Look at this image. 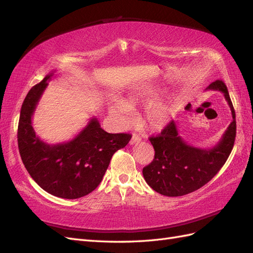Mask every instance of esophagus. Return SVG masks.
I'll return each instance as SVG.
<instances>
[{"label":"esophagus","mask_w":253,"mask_h":253,"mask_svg":"<svg viewBox=\"0 0 253 253\" xmlns=\"http://www.w3.org/2000/svg\"><path fill=\"white\" fill-rule=\"evenodd\" d=\"M140 141H141V137L139 135H137V134H133L132 139H131V141H129V143L135 144V143H138Z\"/></svg>","instance_id":"obj_1"}]
</instances>
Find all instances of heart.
<instances>
[{
	"label": "heart",
	"instance_id": "heart-1",
	"mask_svg": "<svg viewBox=\"0 0 253 253\" xmlns=\"http://www.w3.org/2000/svg\"><path fill=\"white\" fill-rule=\"evenodd\" d=\"M156 97L155 91L142 89L139 91L129 94L124 102L118 101L115 102L111 106V113L114 116L119 117L125 122L129 121L132 116V109H135L139 104L150 102ZM175 106L173 102H158L153 103L149 106V109L145 113V119L148 125L152 128H162L168 122L170 121L172 115L174 113Z\"/></svg>",
	"mask_w": 253,
	"mask_h": 253
}]
</instances>
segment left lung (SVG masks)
<instances>
[{
    "label": "left lung",
    "mask_w": 253,
    "mask_h": 253,
    "mask_svg": "<svg viewBox=\"0 0 253 253\" xmlns=\"http://www.w3.org/2000/svg\"><path fill=\"white\" fill-rule=\"evenodd\" d=\"M206 89L224 94L230 106L232 122L219 142L212 149L192 147L178 134L174 121L169 122L156 137H150L155 155L153 162L142 169L148 185L165 196H182L198 190L210 181L221 169L233 149L236 135L235 112L226 84L212 82Z\"/></svg>",
    "instance_id": "obj_1"
}]
</instances>
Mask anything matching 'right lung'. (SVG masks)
Returning <instances> with one entry per match:
<instances>
[{"label": "right lung", "mask_w": 253, "mask_h": 253, "mask_svg": "<svg viewBox=\"0 0 253 253\" xmlns=\"http://www.w3.org/2000/svg\"><path fill=\"white\" fill-rule=\"evenodd\" d=\"M52 75L30 88L22 104L19 152L29 175L43 190L57 197L75 200L99 186L114 153L125 148L132 135L105 132L94 117L70 141L57 144L42 141L36 135L32 117Z\"/></svg>", "instance_id": "1"}]
</instances>
